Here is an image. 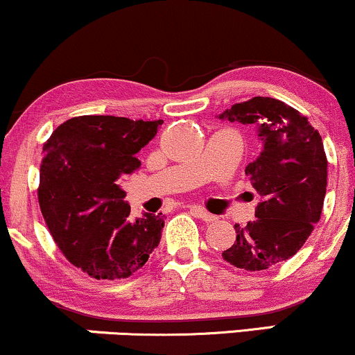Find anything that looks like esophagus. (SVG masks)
Here are the masks:
<instances>
[{
  "label": "esophagus",
  "instance_id": "1",
  "mask_svg": "<svg viewBox=\"0 0 355 355\" xmlns=\"http://www.w3.org/2000/svg\"><path fill=\"white\" fill-rule=\"evenodd\" d=\"M190 212H192L196 217H198V219H202V220H205V222L217 220V217L214 216V214H209L207 210H204L202 207H190Z\"/></svg>",
  "mask_w": 355,
  "mask_h": 355
}]
</instances>
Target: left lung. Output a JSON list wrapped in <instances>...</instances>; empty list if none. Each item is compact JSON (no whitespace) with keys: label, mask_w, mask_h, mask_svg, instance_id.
I'll return each mask as SVG.
<instances>
[{"label":"left lung","mask_w":355,"mask_h":355,"mask_svg":"<svg viewBox=\"0 0 355 355\" xmlns=\"http://www.w3.org/2000/svg\"><path fill=\"white\" fill-rule=\"evenodd\" d=\"M219 119L254 124L263 141L246 175L261 196L256 219L234 225L236 241L222 252L232 266L261 271L290 259L320 220L327 190L322 136L297 109L272 97H252Z\"/></svg>","instance_id":"left-lung-1"}]
</instances>
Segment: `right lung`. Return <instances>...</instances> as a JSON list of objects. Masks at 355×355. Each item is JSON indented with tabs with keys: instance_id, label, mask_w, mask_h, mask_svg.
<instances>
[{
	"instance_id": "right-lung-1",
	"label": "right lung",
	"mask_w": 355,
	"mask_h": 355,
	"mask_svg": "<svg viewBox=\"0 0 355 355\" xmlns=\"http://www.w3.org/2000/svg\"><path fill=\"white\" fill-rule=\"evenodd\" d=\"M162 124V119L77 116L62 123L44 145L42 214L65 258L92 278H128L159 244L165 217L145 212L131 219L119 182L139 168L136 153Z\"/></svg>"
}]
</instances>
